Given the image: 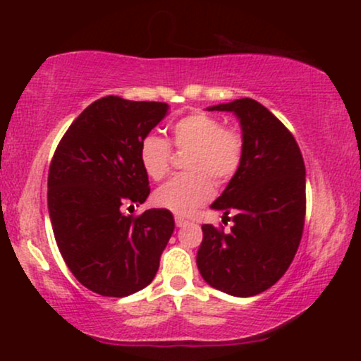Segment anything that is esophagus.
<instances>
[{
  "mask_svg": "<svg viewBox=\"0 0 361 361\" xmlns=\"http://www.w3.org/2000/svg\"><path fill=\"white\" fill-rule=\"evenodd\" d=\"M175 224H176V227H183L188 224V221H185L183 217H175Z\"/></svg>",
  "mask_w": 361,
  "mask_h": 361,
  "instance_id": "1",
  "label": "esophagus"
}]
</instances>
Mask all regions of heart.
Here are the masks:
<instances>
[{
    "label": "heart",
    "mask_w": 361,
    "mask_h": 361,
    "mask_svg": "<svg viewBox=\"0 0 361 361\" xmlns=\"http://www.w3.org/2000/svg\"><path fill=\"white\" fill-rule=\"evenodd\" d=\"M171 142L180 151H188L185 168L161 185L154 193V204L178 215H188L209 202L214 195L210 178L222 183L233 178L243 159L244 142L234 128L209 114H192L171 127ZM140 164L152 180L168 175L171 164V146L161 135L149 134L140 142Z\"/></svg>",
    "instance_id": "b5f03b06"
}]
</instances>
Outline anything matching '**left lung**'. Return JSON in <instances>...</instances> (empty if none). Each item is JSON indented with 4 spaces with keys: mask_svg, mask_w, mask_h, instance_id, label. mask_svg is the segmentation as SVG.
<instances>
[{
    "mask_svg": "<svg viewBox=\"0 0 361 361\" xmlns=\"http://www.w3.org/2000/svg\"><path fill=\"white\" fill-rule=\"evenodd\" d=\"M243 132V159L214 210L234 214L231 233L202 226L197 267L210 287L252 297L275 285L299 247L305 219V166L287 127L252 98L221 103Z\"/></svg>",
    "mask_w": 361,
    "mask_h": 361,
    "instance_id": "1",
    "label": "left lung"
}]
</instances>
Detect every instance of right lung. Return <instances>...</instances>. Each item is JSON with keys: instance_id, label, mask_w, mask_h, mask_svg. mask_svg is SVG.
I'll list each match as a JSON object with an SVG mask.
<instances>
[{"instance_id": "add662e5", "label": "right lung", "mask_w": 361, "mask_h": 361, "mask_svg": "<svg viewBox=\"0 0 361 361\" xmlns=\"http://www.w3.org/2000/svg\"><path fill=\"white\" fill-rule=\"evenodd\" d=\"M168 110L159 102L100 98L74 120L54 152L47 181L54 238L78 281L103 297L147 287L175 231L166 209L139 217L123 212L149 197L140 142Z\"/></svg>"}]
</instances>
